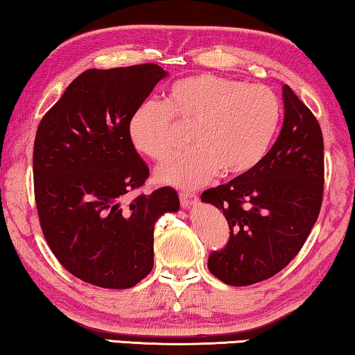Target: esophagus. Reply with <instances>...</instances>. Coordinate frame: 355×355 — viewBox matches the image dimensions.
<instances>
[{
    "instance_id": "obj_1",
    "label": "esophagus",
    "mask_w": 355,
    "mask_h": 355,
    "mask_svg": "<svg viewBox=\"0 0 355 355\" xmlns=\"http://www.w3.org/2000/svg\"><path fill=\"white\" fill-rule=\"evenodd\" d=\"M180 203H182L183 208H191L194 207L197 202H199V197H197L194 192H180Z\"/></svg>"
}]
</instances>
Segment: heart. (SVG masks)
<instances>
[{
	"label": "heart",
	"instance_id": "b5f03b06",
	"mask_svg": "<svg viewBox=\"0 0 355 355\" xmlns=\"http://www.w3.org/2000/svg\"><path fill=\"white\" fill-rule=\"evenodd\" d=\"M280 100L263 84H245L211 73L172 83L164 103L146 101L128 120L137 152L155 161L180 146L178 127H191L188 153L156 171L159 182L196 189L222 175H243L261 163L279 130Z\"/></svg>",
	"mask_w": 355,
	"mask_h": 355
}]
</instances>
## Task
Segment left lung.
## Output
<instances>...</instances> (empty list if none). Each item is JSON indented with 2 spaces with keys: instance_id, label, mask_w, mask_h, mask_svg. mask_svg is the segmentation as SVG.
Instances as JSON below:
<instances>
[{
  "instance_id": "1",
  "label": "left lung",
  "mask_w": 355,
  "mask_h": 355,
  "mask_svg": "<svg viewBox=\"0 0 355 355\" xmlns=\"http://www.w3.org/2000/svg\"><path fill=\"white\" fill-rule=\"evenodd\" d=\"M277 141L255 169L202 194L230 227L224 249L208 258L209 272L232 286L258 284L280 272L307 241L324 191L321 127L290 86Z\"/></svg>"
}]
</instances>
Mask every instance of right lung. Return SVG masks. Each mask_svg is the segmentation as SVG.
Instances as JSON below:
<instances>
[{
  "mask_svg": "<svg viewBox=\"0 0 355 355\" xmlns=\"http://www.w3.org/2000/svg\"><path fill=\"white\" fill-rule=\"evenodd\" d=\"M164 76L156 64L83 71L35 133L42 232L58 261L95 286L139 284L153 268L155 222L180 208L169 186L123 203L150 173L130 139L128 120Z\"/></svg>",
  "mask_w": 355,
  "mask_h": 355,
  "instance_id": "obj_1",
  "label": "right lung"
}]
</instances>
